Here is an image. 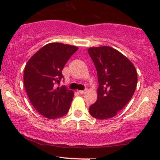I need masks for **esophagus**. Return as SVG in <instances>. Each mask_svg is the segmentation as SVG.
<instances>
[{"mask_svg":"<svg viewBox=\"0 0 160 160\" xmlns=\"http://www.w3.org/2000/svg\"><path fill=\"white\" fill-rule=\"evenodd\" d=\"M86 92H87V89H85V90H80L79 91V93H80V95H83L85 94Z\"/></svg>","mask_w":160,"mask_h":160,"instance_id":"34e87169","label":"esophagus"}]
</instances>
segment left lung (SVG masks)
I'll return each mask as SVG.
<instances>
[{"mask_svg": "<svg viewBox=\"0 0 160 160\" xmlns=\"http://www.w3.org/2000/svg\"><path fill=\"white\" fill-rule=\"evenodd\" d=\"M98 74L96 102L89 113L99 120L113 117L132 98L136 89L137 71L124 55L111 47L88 49Z\"/></svg>", "mask_w": 160, "mask_h": 160, "instance_id": "obj_1", "label": "left lung"}]
</instances>
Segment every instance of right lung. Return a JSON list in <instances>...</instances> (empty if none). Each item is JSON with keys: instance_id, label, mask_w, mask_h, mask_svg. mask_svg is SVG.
Segmentation results:
<instances>
[{"instance_id": "add662e5", "label": "right lung", "mask_w": 160, "mask_h": 160, "mask_svg": "<svg viewBox=\"0 0 160 160\" xmlns=\"http://www.w3.org/2000/svg\"><path fill=\"white\" fill-rule=\"evenodd\" d=\"M78 48L61 43L45 45L27 62L24 86L29 100L40 114L57 119L69 111L74 92L65 86L57 87L64 78L62 70Z\"/></svg>"}]
</instances>
